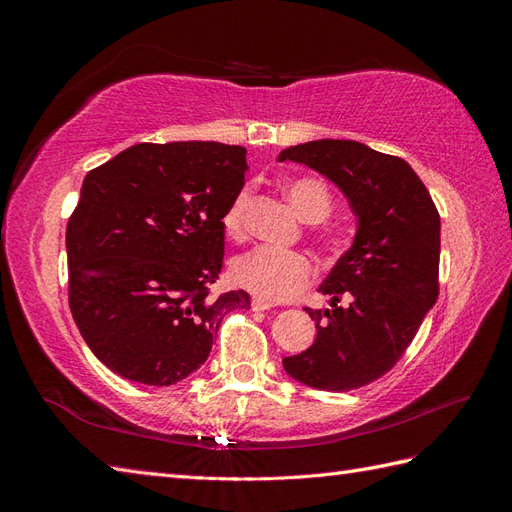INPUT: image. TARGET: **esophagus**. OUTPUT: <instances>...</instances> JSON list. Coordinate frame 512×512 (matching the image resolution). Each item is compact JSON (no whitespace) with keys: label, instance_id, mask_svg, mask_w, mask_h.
Wrapping results in <instances>:
<instances>
[{"label":"esophagus","instance_id":"1","mask_svg":"<svg viewBox=\"0 0 512 512\" xmlns=\"http://www.w3.org/2000/svg\"><path fill=\"white\" fill-rule=\"evenodd\" d=\"M271 307H273V303L267 301V299H262V297H254L252 299V309H254V312H265V309H271Z\"/></svg>","mask_w":512,"mask_h":512}]
</instances>
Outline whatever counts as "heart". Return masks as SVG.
<instances>
[{
    "instance_id": "obj_1",
    "label": "heart",
    "mask_w": 512,
    "mask_h": 512,
    "mask_svg": "<svg viewBox=\"0 0 512 512\" xmlns=\"http://www.w3.org/2000/svg\"><path fill=\"white\" fill-rule=\"evenodd\" d=\"M294 209L309 224L324 222L333 211V196L329 185L318 177H294L282 183ZM250 205V190H241L230 200L222 215L224 232L230 239H241L245 232V209ZM324 237L335 245L331 232ZM230 277L239 288L254 292L267 301H286L299 294L314 277V265L305 254L280 250V247L260 245L232 260Z\"/></svg>"
}]
</instances>
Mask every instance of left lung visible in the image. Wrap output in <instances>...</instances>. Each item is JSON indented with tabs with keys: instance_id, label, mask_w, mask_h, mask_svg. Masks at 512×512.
Segmentation results:
<instances>
[{
	"instance_id": "8db88e82",
	"label": "left lung",
	"mask_w": 512,
	"mask_h": 512,
	"mask_svg": "<svg viewBox=\"0 0 512 512\" xmlns=\"http://www.w3.org/2000/svg\"><path fill=\"white\" fill-rule=\"evenodd\" d=\"M284 160L331 179L359 222L352 247L318 288L331 309L305 307L316 322L314 344L286 356L284 369L312 389H361L393 369L438 301V209L406 160L363 143L322 138L284 149ZM342 296L348 308L338 305Z\"/></svg>"
}]
</instances>
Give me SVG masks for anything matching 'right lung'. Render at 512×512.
Masks as SVG:
<instances>
[{
    "label": "right lung",
    "instance_id": "1",
    "mask_svg": "<svg viewBox=\"0 0 512 512\" xmlns=\"http://www.w3.org/2000/svg\"><path fill=\"white\" fill-rule=\"evenodd\" d=\"M245 170L243 147L188 141L134 145L87 173L66 228L68 301L89 350L121 378H188L222 318L250 307L243 290L209 294Z\"/></svg>",
    "mask_w": 512,
    "mask_h": 512
}]
</instances>
